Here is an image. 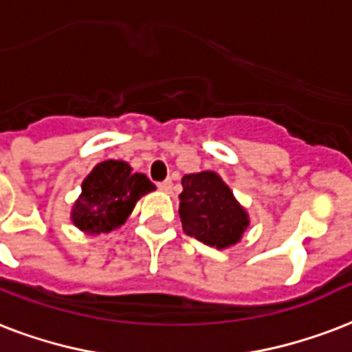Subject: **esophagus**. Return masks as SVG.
Masks as SVG:
<instances>
[{
  "instance_id": "obj_1",
  "label": "esophagus",
  "mask_w": 352,
  "mask_h": 352,
  "mask_svg": "<svg viewBox=\"0 0 352 352\" xmlns=\"http://www.w3.org/2000/svg\"><path fill=\"white\" fill-rule=\"evenodd\" d=\"M158 190H160V192H164V194H171V190H173V182L171 181L158 182Z\"/></svg>"
}]
</instances>
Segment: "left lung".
<instances>
[{
	"label": "left lung",
	"instance_id": "8db88e82",
	"mask_svg": "<svg viewBox=\"0 0 352 352\" xmlns=\"http://www.w3.org/2000/svg\"><path fill=\"white\" fill-rule=\"evenodd\" d=\"M179 199V216L184 232L210 248L225 249L234 245L249 227L245 208L214 171L182 177Z\"/></svg>",
	"mask_w": 352,
	"mask_h": 352
}]
</instances>
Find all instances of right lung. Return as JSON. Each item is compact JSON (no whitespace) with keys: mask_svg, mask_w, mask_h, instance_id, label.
I'll return each mask as SVG.
<instances>
[{"mask_svg":"<svg viewBox=\"0 0 352 352\" xmlns=\"http://www.w3.org/2000/svg\"><path fill=\"white\" fill-rule=\"evenodd\" d=\"M79 199L72 208V221L87 234H101L125 223L142 195L155 190L144 173H133L123 160H104L82 181Z\"/></svg>","mask_w":352,"mask_h":352,"instance_id":"add662e5","label":"right lung"}]
</instances>
